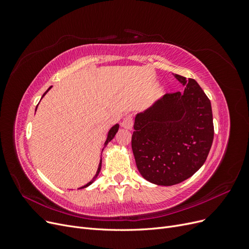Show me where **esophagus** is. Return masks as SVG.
<instances>
[{
    "label": "esophagus",
    "instance_id": "obj_1",
    "mask_svg": "<svg viewBox=\"0 0 249 249\" xmlns=\"http://www.w3.org/2000/svg\"><path fill=\"white\" fill-rule=\"evenodd\" d=\"M122 126L125 130H132L133 127V118L131 115H127L122 123Z\"/></svg>",
    "mask_w": 249,
    "mask_h": 249
}]
</instances>
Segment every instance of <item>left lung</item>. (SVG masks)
I'll list each match as a JSON object with an SVG mask.
<instances>
[{
	"mask_svg": "<svg viewBox=\"0 0 249 249\" xmlns=\"http://www.w3.org/2000/svg\"><path fill=\"white\" fill-rule=\"evenodd\" d=\"M183 93H167L135 116L132 149L140 175L159 186L189 178L206 162L214 138L211 102L198 83L175 74Z\"/></svg>",
	"mask_w": 249,
	"mask_h": 249,
	"instance_id": "1",
	"label": "left lung"
}]
</instances>
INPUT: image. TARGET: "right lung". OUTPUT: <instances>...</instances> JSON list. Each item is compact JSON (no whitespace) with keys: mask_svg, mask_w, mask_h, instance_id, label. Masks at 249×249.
Wrapping results in <instances>:
<instances>
[{"mask_svg":"<svg viewBox=\"0 0 249 249\" xmlns=\"http://www.w3.org/2000/svg\"><path fill=\"white\" fill-rule=\"evenodd\" d=\"M52 88V86L47 90V91L46 92H44L43 93V95H42V97L44 96V95H46L47 94V92L49 91V90ZM42 97H41V99H42ZM36 109H37V107H36ZM35 112H36V110H35ZM118 129H119V124H114V125H113L112 127H111V129L109 130V132H108V135H107V139H106V141H105V143H104V148H105V146H107V144H108V143L113 139V138H114V136H115V135H116V133H117V131H118ZM101 167H102V159H101V161H100V164H99V167H97V170H96V173H95V176L93 177V178L91 179V180H90V182L89 183H87L85 186H83V187H81L80 188V189H82V188H86V187H88L89 185H91L93 182H94V180L96 179V178H97V176H99V173H100V171H101Z\"/></svg>","mask_w":249,"mask_h":249,"instance_id":"1","label":"right lung"}]
</instances>
